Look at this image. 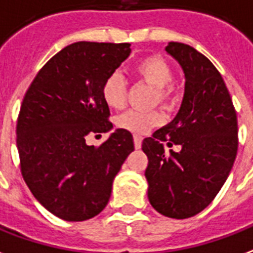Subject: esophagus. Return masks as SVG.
I'll return each mask as SVG.
<instances>
[{"label":"esophagus","mask_w":253,"mask_h":253,"mask_svg":"<svg viewBox=\"0 0 253 253\" xmlns=\"http://www.w3.org/2000/svg\"><path fill=\"white\" fill-rule=\"evenodd\" d=\"M133 143H134V148H136V149L141 148L143 137H141V136H139V134H134V136H133Z\"/></svg>","instance_id":"esophagus-1"}]
</instances>
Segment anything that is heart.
Instances as JSON below:
<instances>
[{
    "label": "heart",
    "mask_w": 253,
    "mask_h": 253,
    "mask_svg": "<svg viewBox=\"0 0 253 253\" xmlns=\"http://www.w3.org/2000/svg\"><path fill=\"white\" fill-rule=\"evenodd\" d=\"M132 73L137 79L143 81L155 90L154 104L162 105L166 109H172L179 99V88L172 82L174 68L169 60L162 55H148L141 58L134 64ZM102 98L105 104L112 109H123L126 104V86L123 75L120 73H112L104 81ZM163 114L154 112H139L128 110L120 114L116 124L123 129L136 134H143L147 130L162 124Z\"/></svg>",
    "instance_id": "obj_1"
}]
</instances>
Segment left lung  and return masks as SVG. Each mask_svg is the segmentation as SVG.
Returning a JSON list of instances; mask_svg holds the SVG:
<instances>
[{
	"label": "left lung",
	"mask_w": 253,
	"mask_h": 253,
	"mask_svg": "<svg viewBox=\"0 0 253 253\" xmlns=\"http://www.w3.org/2000/svg\"><path fill=\"white\" fill-rule=\"evenodd\" d=\"M166 51L183 68L185 97L172 123L143 140L148 156V200L160 214L176 220L198 214L218 194L235 163L237 116L224 79L205 55L183 43ZM179 145L166 153L163 141Z\"/></svg>",
	"instance_id": "1"
}]
</instances>
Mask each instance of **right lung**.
<instances>
[{
  "mask_svg": "<svg viewBox=\"0 0 253 253\" xmlns=\"http://www.w3.org/2000/svg\"><path fill=\"white\" fill-rule=\"evenodd\" d=\"M129 53V43L70 44L40 68L24 95L16 126L21 174L33 197L62 220L99 214L133 152L126 129H116L99 147L86 144L88 133L113 128L101 88Z\"/></svg>",
  "mask_w": 253,
  "mask_h": 253,
  "instance_id": "add662e5",
  "label": "right lung"
}]
</instances>
